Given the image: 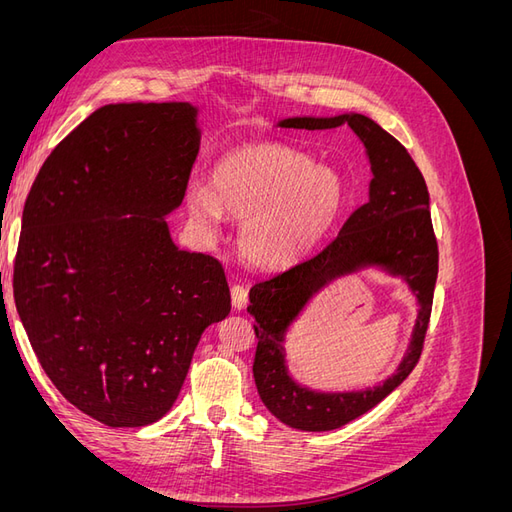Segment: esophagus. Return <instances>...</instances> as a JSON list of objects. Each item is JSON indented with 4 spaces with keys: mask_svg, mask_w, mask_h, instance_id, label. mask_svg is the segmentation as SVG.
<instances>
[{
    "mask_svg": "<svg viewBox=\"0 0 512 512\" xmlns=\"http://www.w3.org/2000/svg\"><path fill=\"white\" fill-rule=\"evenodd\" d=\"M230 297H232V307L243 309L247 305V290L241 284H235L230 288Z\"/></svg>",
    "mask_w": 512,
    "mask_h": 512,
    "instance_id": "esophagus-1",
    "label": "esophagus"
}]
</instances>
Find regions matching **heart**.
<instances>
[{
    "mask_svg": "<svg viewBox=\"0 0 512 512\" xmlns=\"http://www.w3.org/2000/svg\"><path fill=\"white\" fill-rule=\"evenodd\" d=\"M337 170L275 143L245 145L211 168V188L190 183L185 207L203 230L224 215L241 220L239 252L254 267L284 269L305 256L333 228L346 207Z\"/></svg>",
    "mask_w": 512,
    "mask_h": 512,
    "instance_id": "heart-1",
    "label": "heart"
}]
</instances>
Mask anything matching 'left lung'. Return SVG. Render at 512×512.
Returning <instances> with one entry per match:
<instances>
[{
    "label": "left lung",
    "mask_w": 512,
    "mask_h": 512,
    "mask_svg": "<svg viewBox=\"0 0 512 512\" xmlns=\"http://www.w3.org/2000/svg\"><path fill=\"white\" fill-rule=\"evenodd\" d=\"M344 123L367 149L374 175L369 181L367 203L352 211L339 235L316 256L254 284L247 305V312L256 320L258 346L252 369L258 395L275 418L301 431H331L354 421L378 406L410 376L423 352L438 277V241L431 226L427 185L397 138L359 113L290 117L277 126L329 130ZM363 266H382L387 272L404 276L417 294L419 316L409 352L396 374L374 390L350 394L309 392L294 383L285 369V331L318 289L335 276Z\"/></svg>",
    "instance_id": "obj_1"
}]
</instances>
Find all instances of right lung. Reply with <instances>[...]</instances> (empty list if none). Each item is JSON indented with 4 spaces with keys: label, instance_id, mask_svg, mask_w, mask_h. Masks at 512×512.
<instances>
[{
    "label": "right lung",
    "instance_id": "obj_1",
    "mask_svg": "<svg viewBox=\"0 0 512 512\" xmlns=\"http://www.w3.org/2000/svg\"><path fill=\"white\" fill-rule=\"evenodd\" d=\"M196 115L190 102L106 104L25 200L17 312L57 391L108 427L162 418L200 335L230 312L220 262L179 250L164 220L188 190Z\"/></svg>",
    "mask_w": 512,
    "mask_h": 512
}]
</instances>
